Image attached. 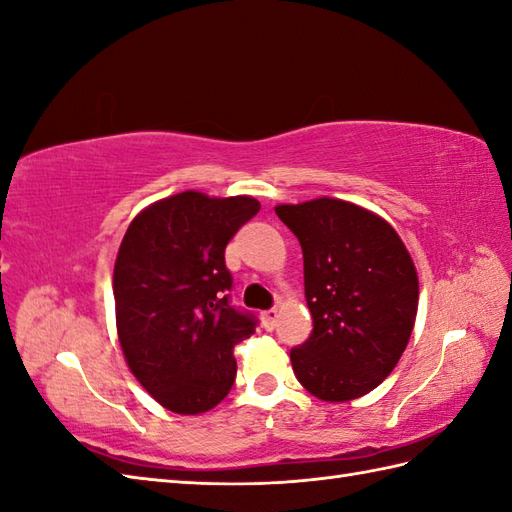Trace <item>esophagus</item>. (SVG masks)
I'll return each instance as SVG.
<instances>
[{
  "label": "esophagus",
  "instance_id": "34e87169",
  "mask_svg": "<svg viewBox=\"0 0 512 512\" xmlns=\"http://www.w3.org/2000/svg\"><path fill=\"white\" fill-rule=\"evenodd\" d=\"M262 321H264V325H266L268 330H273L275 323H277V308L264 310V312H262Z\"/></svg>",
  "mask_w": 512,
  "mask_h": 512
}]
</instances>
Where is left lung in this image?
I'll list each match as a JSON object with an SVG mask.
<instances>
[{"label":"left lung","mask_w":512,"mask_h":512,"mask_svg":"<svg viewBox=\"0 0 512 512\" xmlns=\"http://www.w3.org/2000/svg\"><path fill=\"white\" fill-rule=\"evenodd\" d=\"M303 250L310 339L290 350L303 389L347 402L394 372L418 312V273L396 228L354 202L277 204Z\"/></svg>","instance_id":"obj_1"}]
</instances>
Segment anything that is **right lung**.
Returning <instances> with one entry per match:
<instances>
[{"label":"right lung","mask_w":512,"mask_h":512,"mask_svg":"<svg viewBox=\"0 0 512 512\" xmlns=\"http://www.w3.org/2000/svg\"><path fill=\"white\" fill-rule=\"evenodd\" d=\"M259 209L250 195L182 191L145 206L118 248V343L138 383L180 416L220 405L235 383L233 347L255 332L224 295V248Z\"/></svg>","instance_id":"right-lung-1"}]
</instances>
